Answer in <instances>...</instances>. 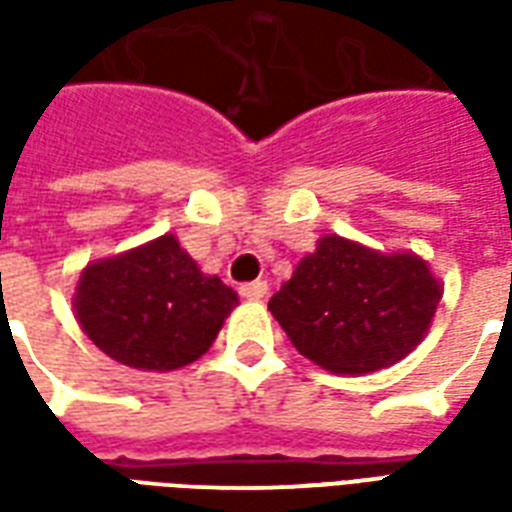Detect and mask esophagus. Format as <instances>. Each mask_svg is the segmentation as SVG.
<instances>
[{
	"instance_id": "esophagus-1",
	"label": "esophagus",
	"mask_w": 512,
	"mask_h": 512,
	"mask_svg": "<svg viewBox=\"0 0 512 512\" xmlns=\"http://www.w3.org/2000/svg\"><path fill=\"white\" fill-rule=\"evenodd\" d=\"M266 293H268V285L263 282V279H255V282H246V285H241V296L249 301H260Z\"/></svg>"
}]
</instances>
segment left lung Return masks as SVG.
Returning <instances> with one entry per match:
<instances>
[{
	"label": "left lung",
	"instance_id": "8db88e82",
	"mask_svg": "<svg viewBox=\"0 0 512 512\" xmlns=\"http://www.w3.org/2000/svg\"><path fill=\"white\" fill-rule=\"evenodd\" d=\"M441 282L414 252H378L323 235L268 310L293 348L329 373H376L406 359L428 334Z\"/></svg>",
	"mask_w": 512,
	"mask_h": 512
}]
</instances>
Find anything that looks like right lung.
<instances>
[{"instance_id":"obj_1","label":"right lung","mask_w":512,"mask_h":512,"mask_svg":"<svg viewBox=\"0 0 512 512\" xmlns=\"http://www.w3.org/2000/svg\"><path fill=\"white\" fill-rule=\"evenodd\" d=\"M235 307L238 293L202 274L172 233L87 263L73 293L84 334L120 365L150 373L197 362Z\"/></svg>"}]
</instances>
